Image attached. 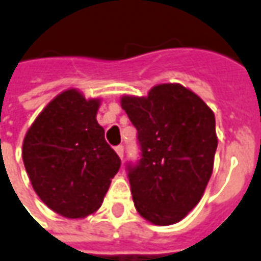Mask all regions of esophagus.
<instances>
[{
    "instance_id": "obj_1",
    "label": "esophagus",
    "mask_w": 261,
    "mask_h": 261,
    "mask_svg": "<svg viewBox=\"0 0 261 261\" xmlns=\"http://www.w3.org/2000/svg\"><path fill=\"white\" fill-rule=\"evenodd\" d=\"M115 150H116V153L119 155V158H120V159H123V156H124V146L117 145L115 148Z\"/></svg>"
}]
</instances>
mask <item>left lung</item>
<instances>
[{"label":"left lung","instance_id":"1","mask_svg":"<svg viewBox=\"0 0 261 261\" xmlns=\"http://www.w3.org/2000/svg\"><path fill=\"white\" fill-rule=\"evenodd\" d=\"M137 128L140 160L125 165L137 212L156 225L178 223L198 204L213 171L216 120L199 96L179 84L123 96Z\"/></svg>","mask_w":261,"mask_h":261}]
</instances>
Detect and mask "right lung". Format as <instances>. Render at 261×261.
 Wrapping results in <instances>:
<instances>
[{"label": "right lung", "instance_id": "1", "mask_svg": "<svg viewBox=\"0 0 261 261\" xmlns=\"http://www.w3.org/2000/svg\"><path fill=\"white\" fill-rule=\"evenodd\" d=\"M98 99L67 90L40 113L23 141V162L49 209L80 219L101 206L121 165L96 121Z\"/></svg>", "mask_w": 261, "mask_h": 261}]
</instances>
